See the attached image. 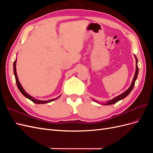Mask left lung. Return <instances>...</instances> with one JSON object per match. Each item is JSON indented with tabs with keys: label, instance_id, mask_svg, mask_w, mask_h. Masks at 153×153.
Masks as SVG:
<instances>
[{
	"label": "left lung",
	"instance_id": "1",
	"mask_svg": "<svg viewBox=\"0 0 153 153\" xmlns=\"http://www.w3.org/2000/svg\"><path fill=\"white\" fill-rule=\"evenodd\" d=\"M135 59H136V71H135V76H134L133 77V81L131 82V84L130 85V87H129L128 88V89H127L126 91L124 92L123 94H120L119 96L115 97V98H114V99L111 100L110 101H108L107 102H106V103H104L103 105H112V104H114L115 103H117V101L121 100L123 99H124V98H126V97L130 93L131 91H132V89H133V87L134 85H135V82L137 80V76H138V66H137V62H138V60H137V57L135 55ZM96 102H97V101L95 100Z\"/></svg>",
	"mask_w": 153,
	"mask_h": 153
}]
</instances>
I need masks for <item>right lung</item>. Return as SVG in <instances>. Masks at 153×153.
<instances>
[{"label":"right lung","mask_w":153,"mask_h":153,"mask_svg":"<svg viewBox=\"0 0 153 153\" xmlns=\"http://www.w3.org/2000/svg\"><path fill=\"white\" fill-rule=\"evenodd\" d=\"M16 59L15 61V62H14L13 63V70H14V75H15V79H16V85H17V87L18 88V89L20 90V91L21 92V93L24 95L25 97H26L27 98H28L29 100H31L32 102H34V103H36V104H43V103H50L51 102V101H54L55 100L58 99L60 96H59L58 98H56L55 99H52V100H47V101H41V100H36L35 98H34L33 97H32L31 96H30L29 94H28L27 93V92L25 91V90L24 89V88L22 87V85L20 84V83L19 82V80H18V76H17V74H16Z\"/></svg>","instance_id":"obj_1"}]
</instances>
